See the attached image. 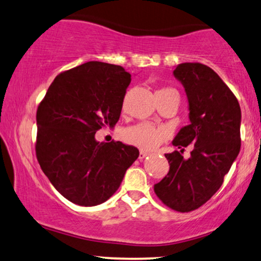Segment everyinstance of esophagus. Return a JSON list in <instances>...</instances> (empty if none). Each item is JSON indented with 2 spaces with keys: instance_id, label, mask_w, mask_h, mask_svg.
<instances>
[{
  "instance_id": "esophagus-1",
  "label": "esophagus",
  "mask_w": 261,
  "mask_h": 261,
  "mask_svg": "<svg viewBox=\"0 0 261 261\" xmlns=\"http://www.w3.org/2000/svg\"><path fill=\"white\" fill-rule=\"evenodd\" d=\"M146 156H148V152L141 151V152H139V157H138V159H139V160H143V159H145Z\"/></svg>"
}]
</instances>
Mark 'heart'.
I'll return each mask as SVG.
<instances>
[{
    "label": "heart",
    "instance_id": "1",
    "mask_svg": "<svg viewBox=\"0 0 261 261\" xmlns=\"http://www.w3.org/2000/svg\"><path fill=\"white\" fill-rule=\"evenodd\" d=\"M174 89H161L156 94H163ZM124 139L130 144L143 150H153L159 146L164 139V131L157 129L149 123H139L137 125L130 126L124 131Z\"/></svg>",
    "mask_w": 261,
    "mask_h": 261
}]
</instances>
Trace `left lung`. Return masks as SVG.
<instances>
[{
	"mask_svg": "<svg viewBox=\"0 0 261 261\" xmlns=\"http://www.w3.org/2000/svg\"><path fill=\"white\" fill-rule=\"evenodd\" d=\"M172 73L185 87L190 123L172 141L181 150L167 153L169 172L153 189L169 208L186 213L218 192L239 155L241 110L236 95L208 66L183 62ZM189 144L194 148L186 160L181 152Z\"/></svg>",
	"mask_w": 261,
	"mask_h": 261,
	"instance_id": "left-lung-1",
	"label": "left lung"
}]
</instances>
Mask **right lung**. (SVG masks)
<instances>
[{"mask_svg": "<svg viewBox=\"0 0 261 261\" xmlns=\"http://www.w3.org/2000/svg\"><path fill=\"white\" fill-rule=\"evenodd\" d=\"M130 83L122 66L89 61L60 73L40 102L36 157L54 188L73 203L105 202L138 159L135 146L95 141V132L118 122Z\"/></svg>", "mask_w": 261, "mask_h": 261, "instance_id": "add662e5", "label": "right lung"}]
</instances>
